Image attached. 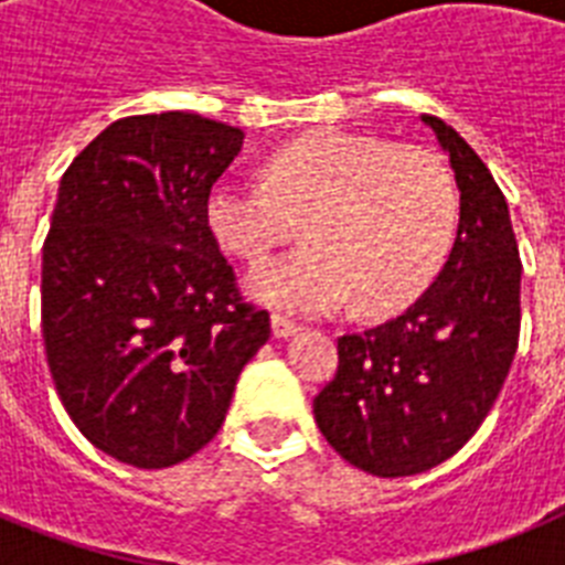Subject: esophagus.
<instances>
[{"mask_svg": "<svg viewBox=\"0 0 565 565\" xmlns=\"http://www.w3.org/2000/svg\"><path fill=\"white\" fill-rule=\"evenodd\" d=\"M271 331L277 339H288L299 331V326L294 319L282 317V313H271Z\"/></svg>", "mask_w": 565, "mask_h": 565, "instance_id": "1", "label": "esophagus"}]
</instances>
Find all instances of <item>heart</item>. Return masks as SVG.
I'll list each match as a JSON object with an SVG mask.
<instances>
[{
  "mask_svg": "<svg viewBox=\"0 0 565 565\" xmlns=\"http://www.w3.org/2000/svg\"><path fill=\"white\" fill-rule=\"evenodd\" d=\"M217 246L246 263L306 226L308 246L248 274L259 302L328 313L356 299L364 313L411 302L450 252L458 192L447 163L371 135L317 132L274 149L263 183L221 178L206 194Z\"/></svg>",
  "mask_w": 565,
  "mask_h": 565,
  "instance_id": "obj_1",
  "label": "heart"
}]
</instances>
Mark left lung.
<instances>
[{
  "label": "left lung",
  "instance_id": "8db88e82",
  "mask_svg": "<svg viewBox=\"0 0 565 565\" xmlns=\"http://www.w3.org/2000/svg\"><path fill=\"white\" fill-rule=\"evenodd\" d=\"M461 192L452 252L396 319L339 337L337 376L313 398L333 450L379 478L416 476L476 436L521 333V254L503 192L452 127L422 115Z\"/></svg>",
  "mask_w": 565,
  "mask_h": 565
}]
</instances>
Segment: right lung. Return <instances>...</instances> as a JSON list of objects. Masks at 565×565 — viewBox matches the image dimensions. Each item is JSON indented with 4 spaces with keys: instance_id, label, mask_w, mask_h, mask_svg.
Here are the masks:
<instances>
[{
    "instance_id": "right-lung-1",
    "label": "right lung",
    "mask_w": 565,
    "mask_h": 565,
    "mask_svg": "<svg viewBox=\"0 0 565 565\" xmlns=\"http://www.w3.org/2000/svg\"><path fill=\"white\" fill-rule=\"evenodd\" d=\"M239 147L243 129L198 113L129 115L58 183L42 252L50 376L82 436L129 467L206 447L271 337L203 214Z\"/></svg>"
}]
</instances>
